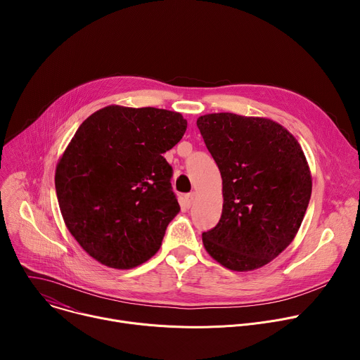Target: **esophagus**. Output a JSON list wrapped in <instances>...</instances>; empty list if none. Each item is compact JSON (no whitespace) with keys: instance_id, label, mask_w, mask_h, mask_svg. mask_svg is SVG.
Wrapping results in <instances>:
<instances>
[{"instance_id":"34e87169","label":"esophagus","mask_w":360,"mask_h":360,"mask_svg":"<svg viewBox=\"0 0 360 360\" xmlns=\"http://www.w3.org/2000/svg\"><path fill=\"white\" fill-rule=\"evenodd\" d=\"M193 202H195V193H193V192L186 193V195H185V205H186V208H191L192 205H193Z\"/></svg>"}]
</instances>
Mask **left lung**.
Segmentation results:
<instances>
[{"label":"left lung","mask_w":360,"mask_h":360,"mask_svg":"<svg viewBox=\"0 0 360 360\" xmlns=\"http://www.w3.org/2000/svg\"><path fill=\"white\" fill-rule=\"evenodd\" d=\"M196 125L222 176L224 208L205 249L231 271L258 269L286 249L303 221L312 178L299 142L282 125L231 112Z\"/></svg>","instance_id":"1"}]
</instances>
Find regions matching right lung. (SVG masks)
<instances>
[{"label":"right lung","mask_w":360,"mask_h":360,"mask_svg":"<svg viewBox=\"0 0 360 360\" xmlns=\"http://www.w3.org/2000/svg\"><path fill=\"white\" fill-rule=\"evenodd\" d=\"M185 131L181 114L152 107H105L79 125L56 189L67 228L94 259L131 269L158 252L181 210L162 153Z\"/></svg>","instance_id":"add662e5"}]
</instances>
